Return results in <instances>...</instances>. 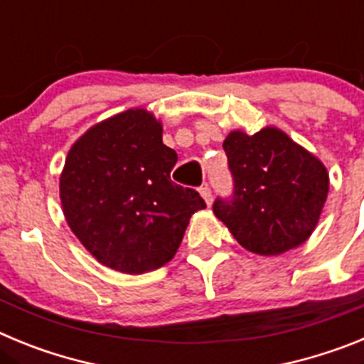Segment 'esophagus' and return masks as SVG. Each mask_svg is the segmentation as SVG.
Here are the masks:
<instances>
[{
	"label": "esophagus",
	"instance_id": "34e87169",
	"mask_svg": "<svg viewBox=\"0 0 364 364\" xmlns=\"http://www.w3.org/2000/svg\"><path fill=\"white\" fill-rule=\"evenodd\" d=\"M198 191H200V195H202V198H204V200H205V204L210 205L211 200H213V195H211V189L208 188V186H202V188L198 189Z\"/></svg>",
	"mask_w": 364,
	"mask_h": 364
}]
</instances>
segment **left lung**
Listing matches in <instances>:
<instances>
[{"label": "left lung", "mask_w": 364, "mask_h": 364, "mask_svg": "<svg viewBox=\"0 0 364 364\" xmlns=\"http://www.w3.org/2000/svg\"><path fill=\"white\" fill-rule=\"evenodd\" d=\"M235 191L213 213L237 242L257 255H281L306 242L328 197L330 178L315 154L284 131H231L222 144Z\"/></svg>", "instance_id": "1"}]
</instances>
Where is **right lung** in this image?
<instances>
[{
  "mask_svg": "<svg viewBox=\"0 0 364 364\" xmlns=\"http://www.w3.org/2000/svg\"><path fill=\"white\" fill-rule=\"evenodd\" d=\"M176 156L147 109H127L73 144L60 176L65 220L98 262L129 275L175 257L189 218L204 210L195 189L171 182Z\"/></svg>",
  "mask_w": 364,
  "mask_h": 364,
  "instance_id": "right-lung-1",
  "label": "right lung"
}]
</instances>
